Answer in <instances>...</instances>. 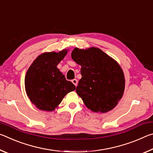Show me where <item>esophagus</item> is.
<instances>
[{
    "label": "esophagus",
    "instance_id": "34e87169",
    "mask_svg": "<svg viewBox=\"0 0 153 153\" xmlns=\"http://www.w3.org/2000/svg\"><path fill=\"white\" fill-rule=\"evenodd\" d=\"M72 83H73V84L75 85V86H77V80L76 79H72Z\"/></svg>",
    "mask_w": 153,
    "mask_h": 153
}]
</instances>
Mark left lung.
I'll return each mask as SVG.
<instances>
[{
    "label": "left lung",
    "instance_id": "8db88e82",
    "mask_svg": "<svg viewBox=\"0 0 153 153\" xmlns=\"http://www.w3.org/2000/svg\"><path fill=\"white\" fill-rule=\"evenodd\" d=\"M71 58L81 66L76 91L88 108L105 113L115 108L125 89L123 71L117 61L100 48H75Z\"/></svg>",
    "mask_w": 153,
    "mask_h": 153
}]
</instances>
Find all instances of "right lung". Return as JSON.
Listing matches in <instances>:
<instances>
[{
    "label": "right lung",
    "instance_id": "obj_1",
    "mask_svg": "<svg viewBox=\"0 0 153 153\" xmlns=\"http://www.w3.org/2000/svg\"><path fill=\"white\" fill-rule=\"evenodd\" d=\"M68 52H46L37 56L27 69L25 89L27 97L38 109L53 111L67 94L76 89L57 68Z\"/></svg>",
    "mask_w": 153,
    "mask_h": 153
}]
</instances>
